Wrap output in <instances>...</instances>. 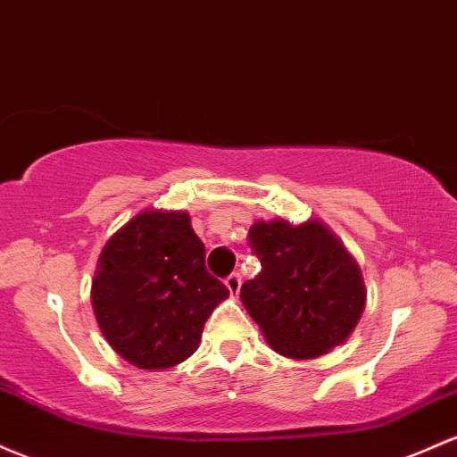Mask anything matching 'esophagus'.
Wrapping results in <instances>:
<instances>
[{
  "instance_id": "34e87169",
  "label": "esophagus",
  "mask_w": 457,
  "mask_h": 457,
  "mask_svg": "<svg viewBox=\"0 0 457 457\" xmlns=\"http://www.w3.org/2000/svg\"><path fill=\"white\" fill-rule=\"evenodd\" d=\"M240 284H243V278H240V273H232L228 279H225V286H228V290L232 295H238Z\"/></svg>"
}]
</instances>
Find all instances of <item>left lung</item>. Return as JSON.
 Here are the masks:
<instances>
[{
    "label": "left lung",
    "mask_w": 457,
    "mask_h": 457,
    "mask_svg": "<svg viewBox=\"0 0 457 457\" xmlns=\"http://www.w3.org/2000/svg\"><path fill=\"white\" fill-rule=\"evenodd\" d=\"M249 245L262 270L240 302L284 358L312 360L343 345L367 305L362 270L319 219L255 220Z\"/></svg>",
    "instance_id": "8db88e82"
}]
</instances>
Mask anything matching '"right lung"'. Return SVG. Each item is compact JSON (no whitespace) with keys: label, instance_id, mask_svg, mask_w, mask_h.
I'll return each instance as SVG.
<instances>
[{"label":"right lung","instance_id":"right-lung-1","mask_svg":"<svg viewBox=\"0 0 457 457\" xmlns=\"http://www.w3.org/2000/svg\"><path fill=\"white\" fill-rule=\"evenodd\" d=\"M229 290L205 269L184 210H143L99 253L90 302L108 345L134 367L171 369L199 347Z\"/></svg>","mask_w":457,"mask_h":457}]
</instances>
